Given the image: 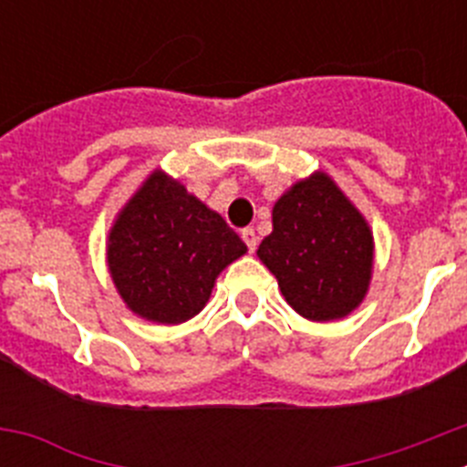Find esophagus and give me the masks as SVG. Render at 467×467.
Listing matches in <instances>:
<instances>
[{
  "mask_svg": "<svg viewBox=\"0 0 467 467\" xmlns=\"http://www.w3.org/2000/svg\"><path fill=\"white\" fill-rule=\"evenodd\" d=\"M241 238H243V241H245V245H247V250H250V253H254V250H257V234H254L253 226H247V229H243L241 231Z\"/></svg>",
  "mask_w": 467,
  "mask_h": 467,
  "instance_id": "esophagus-1",
  "label": "esophagus"
}]
</instances>
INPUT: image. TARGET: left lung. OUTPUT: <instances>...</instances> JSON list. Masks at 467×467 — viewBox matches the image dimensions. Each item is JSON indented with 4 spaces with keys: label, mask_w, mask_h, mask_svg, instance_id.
<instances>
[{
    "label": "left lung",
    "mask_w": 467,
    "mask_h": 467,
    "mask_svg": "<svg viewBox=\"0 0 467 467\" xmlns=\"http://www.w3.org/2000/svg\"><path fill=\"white\" fill-rule=\"evenodd\" d=\"M292 308L308 320H337L362 301L374 241L362 214L325 172L296 182L274 205V231L257 250Z\"/></svg>",
    "instance_id": "left-lung-1"
}]
</instances>
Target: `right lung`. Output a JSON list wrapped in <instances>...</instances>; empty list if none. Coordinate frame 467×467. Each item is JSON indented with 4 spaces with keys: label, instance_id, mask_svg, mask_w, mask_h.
Returning a JSON list of instances; mask_svg holds the SVG:
<instances>
[{
    "label": "right lung",
    "instance_id": "1",
    "mask_svg": "<svg viewBox=\"0 0 467 467\" xmlns=\"http://www.w3.org/2000/svg\"><path fill=\"white\" fill-rule=\"evenodd\" d=\"M245 250L220 214L156 171L111 226L107 262L130 311L177 325L205 306L214 278Z\"/></svg>",
    "mask_w": 467,
    "mask_h": 467
}]
</instances>
